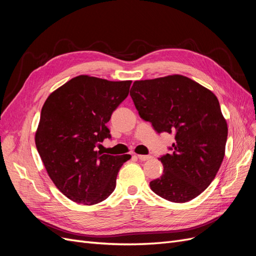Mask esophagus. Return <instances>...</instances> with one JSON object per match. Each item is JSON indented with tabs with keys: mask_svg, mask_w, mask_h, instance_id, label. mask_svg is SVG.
I'll list each match as a JSON object with an SVG mask.
<instances>
[{
	"mask_svg": "<svg viewBox=\"0 0 256 256\" xmlns=\"http://www.w3.org/2000/svg\"><path fill=\"white\" fill-rule=\"evenodd\" d=\"M138 158L141 161H147V160L152 159V156L150 154H138Z\"/></svg>",
	"mask_w": 256,
	"mask_h": 256,
	"instance_id": "34e87169",
	"label": "esophagus"
}]
</instances>
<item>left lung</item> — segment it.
<instances>
[{"label":"left lung","mask_w":256,"mask_h":256,"mask_svg":"<svg viewBox=\"0 0 256 256\" xmlns=\"http://www.w3.org/2000/svg\"><path fill=\"white\" fill-rule=\"evenodd\" d=\"M138 115L158 134L175 136L172 152L159 158L162 175L150 182L157 196L186 203L202 193L226 154L228 124L212 90L182 74L134 81L130 90Z\"/></svg>","instance_id":"1"}]
</instances>
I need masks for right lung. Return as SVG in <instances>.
<instances>
[{
    "mask_svg": "<svg viewBox=\"0 0 256 256\" xmlns=\"http://www.w3.org/2000/svg\"><path fill=\"white\" fill-rule=\"evenodd\" d=\"M131 81H108L81 74L46 100L35 144L47 173L69 200L84 205L102 202L130 154L111 156L95 147L111 138L106 122L129 94Z\"/></svg>",
    "mask_w": 256,
    "mask_h": 256,
    "instance_id": "right-lung-1",
    "label": "right lung"
}]
</instances>
